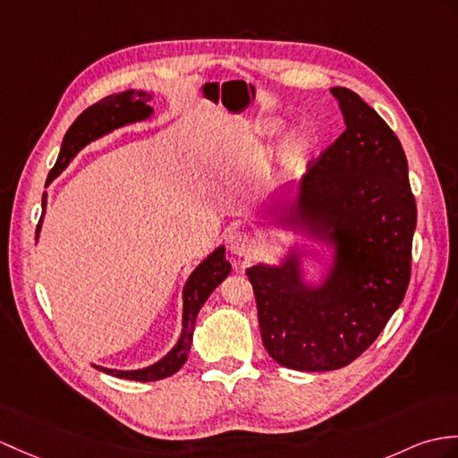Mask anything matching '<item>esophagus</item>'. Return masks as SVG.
Listing matches in <instances>:
<instances>
[{
  "instance_id": "1",
  "label": "esophagus",
  "mask_w": 458,
  "mask_h": 458,
  "mask_svg": "<svg viewBox=\"0 0 458 458\" xmlns=\"http://www.w3.org/2000/svg\"><path fill=\"white\" fill-rule=\"evenodd\" d=\"M228 250L238 258H246L255 250V240L243 230H233L228 233Z\"/></svg>"
}]
</instances>
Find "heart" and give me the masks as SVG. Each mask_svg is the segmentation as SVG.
I'll return each mask as SVG.
<instances>
[{
  "label": "heart",
  "mask_w": 458,
  "mask_h": 458,
  "mask_svg": "<svg viewBox=\"0 0 458 458\" xmlns=\"http://www.w3.org/2000/svg\"><path fill=\"white\" fill-rule=\"evenodd\" d=\"M255 132H258L261 138H273L275 134H277V124L269 123V121L259 123L258 129H255Z\"/></svg>",
  "instance_id": "b5f03b06"
}]
</instances>
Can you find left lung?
<instances>
[{
	"label": "left lung",
	"instance_id": "8db88e82",
	"mask_svg": "<svg viewBox=\"0 0 458 458\" xmlns=\"http://www.w3.org/2000/svg\"><path fill=\"white\" fill-rule=\"evenodd\" d=\"M332 93L345 131L308 165L299 203L284 216L335 243V269L322 289H308L294 258L246 271L267 353L312 373L355 360L396 312L418 216L398 136L355 91Z\"/></svg>",
	"mask_w": 458,
	"mask_h": 458
}]
</instances>
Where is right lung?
<instances>
[{"label": "right lung", "mask_w": 458, "mask_h": 458, "mask_svg": "<svg viewBox=\"0 0 458 458\" xmlns=\"http://www.w3.org/2000/svg\"><path fill=\"white\" fill-rule=\"evenodd\" d=\"M150 99H152L150 93L124 91V93L109 95V98L93 103L91 107L85 109L78 119L73 121L66 136H64L58 159L55 167L50 169L47 185L52 179L58 177L64 169H66V165L72 162L73 156H76L85 144H89L91 140H95V138L107 134L114 129H119L123 124L148 119V116L152 114V107L148 105ZM45 205H47V195L42 197V208H45ZM38 230H40V220L37 226V236H38ZM230 269H232L230 263L225 258V248H218L216 251H212L193 273H191V277L185 283V289H183V332H181L177 345L169 351L159 363L140 370H113V369H103V367H98V369L107 375L138 380V382L162 380L177 373L187 360L191 339H193L195 320L200 306L207 302L210 293L228 277Z\"/></svg>", "instance_id": "right-lung-1"}]
</instances>
